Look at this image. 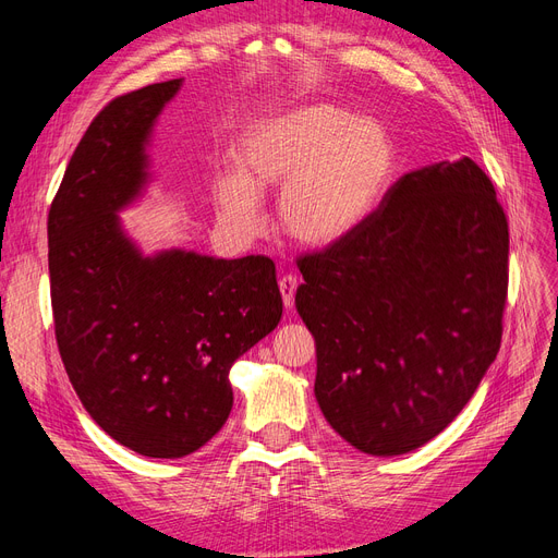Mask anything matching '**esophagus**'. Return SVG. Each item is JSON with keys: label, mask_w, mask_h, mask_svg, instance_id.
Returning <instances> with one entry per match:
<instances>
[{"label": "esophagus", "mask_w": 558, "mask_h": 558, "mask_svg": "<svg viewBox=\"0 0 558 558\" xmlns=\"http://www.w3.org/2000/svg\"><path fill=\"white\" fill-rule=\"evenodd\" d=\"M279 291H281V298H283V305L286 307H293L295 302V291H298V279L293 275H283L279 279Z\"/></svg>", "instance_id": "34e87169"}]
</instances>
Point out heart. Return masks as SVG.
Masks as SVG:
<instances>
[{
  "mask_svg": "<svg viewBox=\"0 0 558 558\" xmlns=\"http://www.w3.org/2000/svg\"><path fill=\"white\" fill-rule=\"evenodd\" d=\"M238 172L211 181L221 221L253 232L260 195L281 190L279 214L300 244L330 246L375 211L396 167L391 134L375 118L314 102L269 113L246 125L234 146Z\"/></svg>",
  "mask_w": 558,
  "mask_h": 558,
  "instance_id": "b5f03b06",
  "label": "heart"
}]
</instances>
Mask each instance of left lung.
Instances as JSON below:
<instances>
[{
  "instance_id": "obj_1",
  "label": "left lung",
  "mask_w": 558,
  "mask_h": 558,
  "mask_svg": "<svg viewBox=\"0 0 558 558\" xmlns=\"http://www.w3.org/2000/svg\"><path fill=\"white\" fill-rule=\"evenodd\" d=\"M510 230L492 179L461 158L400 177L344 240L298 258L328 424L373 456L426 445L496 361Z\"/></svg>"
}]
</instances>
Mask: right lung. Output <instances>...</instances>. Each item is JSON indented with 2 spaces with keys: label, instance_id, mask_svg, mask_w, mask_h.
<instances>
[{
  "label": "right lung",
  "instance_id": "1",
  "mask_svg": "<svg viewBox=\"0 0 558 558\" xmlns=\"http://www.w3.org/2000/svg\"><path fill=\"white\" fill-rule=\"evenodd\" d=\"M181 78L99 111L48 211L56 340L83 408L116 442L150 459L207 445L232 410L230 367L281 318L267 256L144 258L118 211L146 183L150 128Z\"/></svg>",
  "mask_w": 558,
  "mask_h": 558
}]
</instances>
